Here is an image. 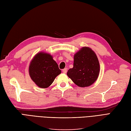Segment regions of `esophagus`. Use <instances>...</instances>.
Returning <instances> with one entry per match:
<instances>
[{"label":"esophagus","instance_id":"1","mask_svg":"<svg viewBox=\"0 0 131 131\" xmlns=\"http://www.w3.org/2000/svg\"><path fill=\"white\" fill-rule=\"evenodd\" d=\"M62 72L64 73V74H66V73L67 72V69L66 68H65V69H63V70H62Z\"/></svg>","mask_w":131,"mask_h":131}]
</instances>
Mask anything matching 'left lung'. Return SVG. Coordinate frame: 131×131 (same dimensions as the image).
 Returning a JSON list of instances; mask_svg holds the SVG:
<instances>
[{
    "label": "left lung",
    "instance_id": "obj_1",
    "mask_svg": "<svg viewBox=\"0 0 131 131\" xmlns=\"http://www.w3.org/2000/svg\"><path fill=\"white\" fill-rule=\"evenodd\" d=\"M100 71L99 62L95 52L91 48L84 47L74 55V67L67 75L80 87L89 86L98 78Z\"/></svg>",
    "mask_w": 131,
    "mask_h": 131
}]
</instances>
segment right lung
<instances>
[{"label":"right lung","mask_w":131,"mask_h":131,"mask_svg":"<svg viewBox=\"0 0 131 131\" xmlns=\"http://www.w3.org/2000/svg\"><path fill=\"white\" fill-rule=\"evenodd\" d=\"M61 71L51 54L39 52L34 57L29 66L32 80L38 86L46 88L50 86Z\"/></svg>","instance_id":"right-lung-1"}]
</instances>
